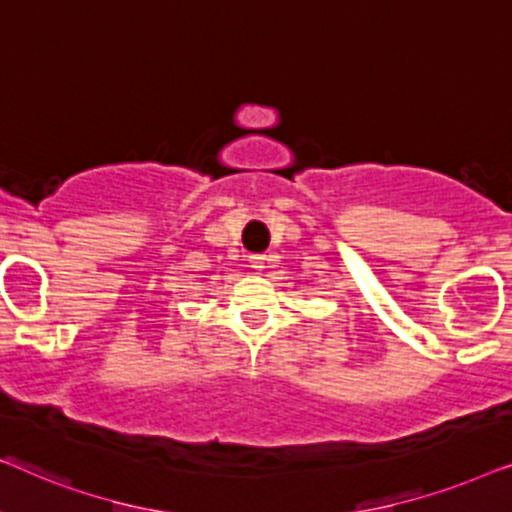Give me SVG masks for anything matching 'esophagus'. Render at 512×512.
I'll return each mask as SVG.
<instances>
[{
    "instance_id": "esophagus-1",
    "label": "esophagus",
    "mask_w": 512,
    "mask_h": 512,
    "mask_svg": "<svg viewBox=\"0 0 512 512\" xmlns=\"http://www.w3.org/2000/svg\"><path fill=\"white\" fill-rule=\"evenodd\" d=\"M251 268L263 270L265 268V256H251Z\"/></svg>"
}]
</instances>
